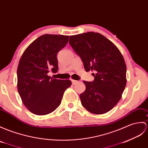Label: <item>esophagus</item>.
<instances>
[{
	"instance_id": "1",
	"label": "esophagus",
	"mask_w": 148,
	"mask_h": 148,
	"mask_svg": "<svg viewBox=\"0 0 148 148\" xmlns=\"http://www.w3.org/2000/svg\"><path fill=\"white\" fill-rule=\"evenodd\" d=\"M78 81H75V80H72V82H73V84H77V83H78Z\"/></svg>"
}]
</instances>
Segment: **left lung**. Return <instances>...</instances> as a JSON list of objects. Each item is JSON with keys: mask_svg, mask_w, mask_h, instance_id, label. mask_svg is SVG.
<instances>
[{"mask_svg": "<svg viewBox=\"0 0 148 148\" xmlns=\"http://www.w3.org/2000/svg\"><path fill=\"white\" fill-rule=\"evenodd\" d=\"M69 44L83 62L86 72L95 71L92 82L84 81L80 95L82 106L94 114H103L122 98L126 86V65L121 51L100 33L88 32L70 36Z\"/></svg>", "mask_w": 148, "mask_h": 148, "instance_id": "obj_1", "label": "left lung"}]
</instances>
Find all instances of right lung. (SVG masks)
<instances>
[{
    "instance_id": "add662e5",
    "label": "right lung",
    "mask_w": 148,
    "mask_h": 148,
    "mask_svg": "<svg viewBox=\"0 0 148 148\" xmlns=\"http://www.w3.org/2000/svg\"><path fill=\"white\" fill-rule=\"evenodd\" d=\"M69 36H40L31 43L20 58L17 70L18 90L23 104L38 115L53 112L61 103L70 80L51 78L49 70L58 71L57 54L66 45Z\"/></svg>"
}]
</instances>
